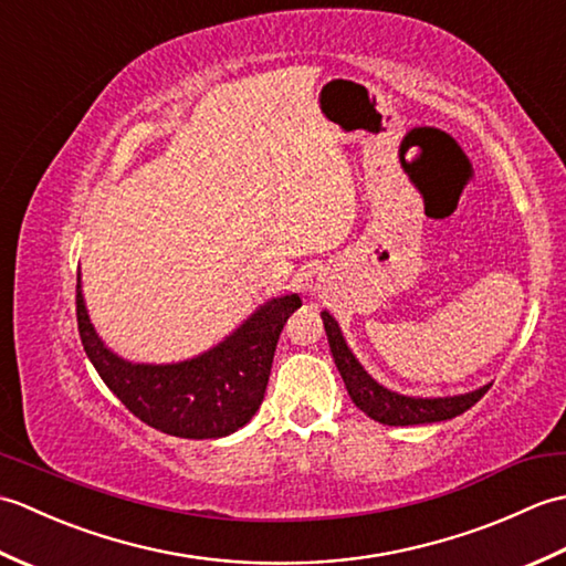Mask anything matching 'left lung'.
I'll return each mask as SVG.
<instances>
[{"mask_svg": "<svg viewBox=\"0 0 566 566\" xmlns=\"http://www.w3.org/2000/svg\"><path fill=\"white\" fill-rule=\"evenodd\" d=\"M323 328L328 335V345L338 367L340 377L345 381V389L350 394V399L359 411L375 418L377 423L384 426H420V423H440V420H450L454 416L464 413L467 408H472L482 396L489 391L491 384L479 387L469 394L460 396H438V399H420V396H403L396 394L387 387H381L379 381L371 379L365 367L357 363L350 347H347L343 331L328 311H323Z\"/></svg>", "mask_w": 566, "mask_h": 566, "instance_id": "obj_1", "label": "left lung"}]
</instances>
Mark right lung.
Listing matches in <instances>:
<instances>
[{"mask_svg":"<svg viewBox=\"0 0 566 566\" xmlns=\"http://www.w3.org/2000/svg\"><path fill=\"white\" fill-rule=\"evenodd\" d=\"M298 306V294L270 298L207 353L172 365H134L114 355L94 331L77 272V328L90 363L130 413L175 438H223L255 416L276 340Z\"/></svg>","mask_w":566,"mask_h":566,"instance_id":"right-lung-1","label":"right lung"}]
</instances>
